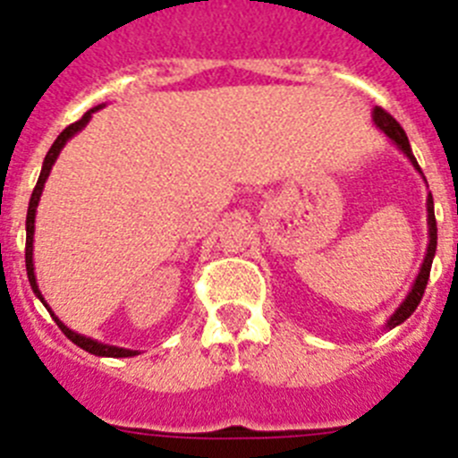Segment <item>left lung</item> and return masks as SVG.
I'll return each mask as SVG.
<instances>
[{
  "mask_svg": "<svg viewBox=\"0 0 458 458\" xmlns=\"http://www.w3.org/2000/svg\"><path fill=\"white\" fill-rule=\"evenodd\" d=\"M374 123L378 125L380 131L386 132L387 137H390L392 141H394L396 147L402 148L403 153L408 156V160L412 163V167L418 169L420 174H422V169H420L418 160H415V156H412L411 151V144H408V137L406 132H403V128L399 123H396L394 119H392L390 114H387L386 109L383 107H374ZM427 225H428V248H427V257H424V264L422 268H420L418 277H415V284H412V289L408 291L406 301L402 302V305L396 307L394 314L390 317V321L386 323L387 330H392V327H396L399 323L406 321L408 317H411L412 311L418 310L420 301H422L424 295V289H427V282H428V273H431V264H434V257H436V245H438V226H436V216H434V197L428 194L427 199Z\"/></svg>",
  "mask_w": 458,
  "mask_h": 458,
  "instance_id": "8db88e82",
  "label": "left lung"
}]
</instances>
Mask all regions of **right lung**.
I'll use <instances>...</instances> for the list:
<instances>
[{"label":"right lung","instance_id":"1","mask_svg":"<svg viewBox=\"0 0 458 458\" xmlns=\"http://www.w3.org/2000/svg\"><path fill=\"white\" fill-rule=\"evenodd\" d=\"M98 107H93L89 109L87 114L82 116L80 121H75V123H71L66 128V131L62 132V135L56 137L55 144L50 147V151H47L46 160H43V169H40V176H38V183H36L34 192H31V199H30V208H27V245H24V264H27V277H30V284H31V291H34L36 295H38V301L43 302V305L47 307L46 298H43V293H40L38 284H36V275H34V220H36V206H38L40 201V194H43V185H46L47 176H50V169L52 165H55V160L59 157V153H62V148L66 147V141L71 140L72 135H78L80 131H82L84 125L89 123V119H91V114L96 112ZM47 311H52L50 307H47ZM52 318H55V323L59 327H62V333L66 335L68 339H71L72 344H78L80 349L89 351V353L93 355H100V358H132V355H137V351H131V349H119V346H109V344H100L96 342V339L91 337H84V335H78V333H72L71 327L64 326L59 318L52 314Z\"/></svg>","mask_w":458,"mask_h":458}]
</instances>
